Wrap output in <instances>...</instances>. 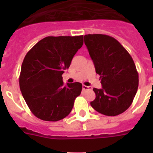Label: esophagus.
Wrapping results in <instances>:
<instances>
[{
    "instance_id": "esophagus-1",
    "label": "esophagus",
    "mask_w": 153,
    "mask_h": 153,
    "mask_svg": "<svg viewBox=\"0 0 153 153\" xmlns=\"http://www.w3.org/2000/svg\"><path fill=\"white\" fill-rule=\"evenodd\" d=\"M82 90H83V91L89 90V86H85V85H83V86H82Z\"/></svg>"
}]
</instances>
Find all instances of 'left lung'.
I'll return each instance as SVG.
<instances>
[{"label":"left lung","mask_w":153,"mask_h":153,"mask_svg":"<svg viewBox=\"0 0 153 153\" xmlns=\"http://www.w3.org/2000/svg\"><path fill=\"white\" fill-rule=\"evenodd\" d=\"M84 42L102 86L93 89L96 98L91 106L106 116L122 114L131 105L138 88L133 59L117 39L107 35H85Z\"/></svg>","instance_id":"left-lung-1"}]
</instances>
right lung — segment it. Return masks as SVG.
<instances>
[{
  "mask_svg": "<svg viewBox=\"0 0 153 153\" xmlns=\"http://www.w3.org/2000/svg\"><path fill=\"white\" fill-rule=\"evenodd\" d=\"M83 36H48L25 55L19 83L32 113L47 121L62 120L71 113L80 95V82L63 85L62 74L83 44Z\"/></svg>",
  "mask_w": 153,
  "mask_h": 153,
  "instance_id": "obj_1",
  "label": "right lung"
}]
</instances>
